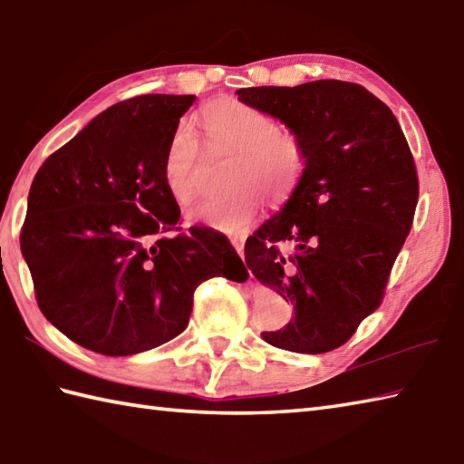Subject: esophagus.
<instances>
[{
  "label": "esophagus",
  "mask_w": 464,
  "mask_h": 464,
  "mask_svg": "<svg viewBox=\"0 0 464 464\" xmlns=\"http://www.w3.org/2000/svg\"><path fill=\"white\" fill-rule=\"evenodd\" d=\"M230 242H232V246L236 248V252H238L240 256H242V254H244V238H242V236H232Z\"/></svg>",
  "instance_id": "34e87169"
}]
</instances>
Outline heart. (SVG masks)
I'll return each mask as SVG.
<instances>
[{"label":"heart","mask_w":464,"mask_h":464,"mask_svg":"<svg viewBox=\"0 0 464 464\" xmlns=\"http://www.w3.org/2000/svg\"><path fill=\"white\" fill-rule=\"evenodd\" d=\"M206 136L214 150L238 156L230 169V192L206 198L188 210V218L216 230L240 234L256 220L262 194L272 202L285 200L304 176L306 146L295 131L256 106L242 102H218L202 113ZM200 164V140L190 121H182L166 150L164 182L169 196L184 206L196 196V172Z\"/></svg>","instance_id":"1"}]
</instances>
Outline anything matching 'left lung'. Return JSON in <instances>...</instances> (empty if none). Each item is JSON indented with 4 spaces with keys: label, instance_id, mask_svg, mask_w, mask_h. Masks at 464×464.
<instances>
[{
    "label": "left lung",
    "instance_id": "1",
    "mask_svg": "<svg viewBox=\"0 0 464 464\" xmlns=\"http://www.w3.org/2000/svg\"><path fill=\"white\" fill-rule=\"evenodd\" d=\"M236 93L286 124L308 154L288 202L244 246L254 276L295 304V318L262 338L292 353H330L381 306L411 232L419 176L409 141L391 108L358 83Z\"/></svg>",
    "mask_w": 464,
    "mask_h": 464
}]
</instances>
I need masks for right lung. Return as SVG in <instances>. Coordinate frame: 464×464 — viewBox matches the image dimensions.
<instances>
[{
  "mask_svg": "<svg viewBox=\"0 0 464 464\" xmlns=\"http://www.w3.org/2000/svg\"><path fill=\"white\" fill-rule=\"evenodd\" d=\"M196 96L113 103L45 160L27 196L22 254L37 306L88 351L128 356L188 326L194 290L244 262L224 234L178 226L166 150Z\"/></svg>",
  "mask_w": 464,
  "mask_h": 464,
  "instance_id": "right-lung-1",
  "label": "right lung"
}]
</instances>
